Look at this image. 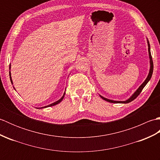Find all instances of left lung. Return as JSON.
I'll use <instances>...</instances> for the list:
<instances>
[{"instance_id":"obj_1","label":"left lung","mask_w":160,"mask_h":160,"mask_svg":"<svg viewBox=\"0 0 160 160\" xmlns=\"http://www.w3.org/2000/svg\"><path fill=\"white\" fill-rule=\"evenodd\" d=\"M147 42H148V55H149V58H150V70H149V73H148V76L147 78V79H146L144 82L141 84L140 87L137 89V91L132 95V96L131 98H129L127 100H125V101H115V100H109V99H107V98H105L102 96H100L102 98L103 100H106L107 102H111V103H124V104H127V103L131 102V101L135 100V98H136L139 96V95H140V93L142 92V89H143L144 87L146 86V84H147L148 81L150 80V79L151 78V76H152V71H153V62H152V56H151V53L150 44H149V42H148V40H147Z\"/></svg>"}]
</instances>
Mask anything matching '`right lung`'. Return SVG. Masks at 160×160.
Here are the masks:
<instances>
[{
	"mask_svg": "<svg viewBox=\"0 0 160 160\" xmlns=\"http://www.w3.org/2000/svg\"><path fill=\"white\" fill-rule=\"evenodd\" d=\"M9 69H10V66H9ZM9 76H10V80H11V82L13 84V82H12V78H11V73L9 72ZM64 94H65V93H64V95H63V96L60 98V100H58V101H56V102H53V103H52V104H49V105H47V106H46V107H41L40 108H46V107H52V106H54V105H56V104H58V103H60L61 101L62 100V99L64 98Z\"/></svg>",
	"mask_w": 160,
	"mask_h": 160,
	"instance_id": "right-lung-1",
	"label": "right lung"
}]
</instances>
